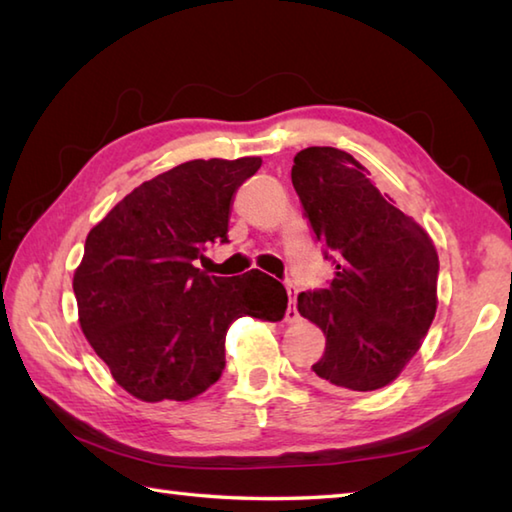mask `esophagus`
Segmentation results:
<instances>
[{
  "mask_svg": "<svg viewBox=\"0 0 512 512\" xmlns=\"http://www.w3.org/2000/svg\"><path fill=\"white\" fill-rule=\"evenodd\" d=\"M286 290H288V310H286V322L293 324L299 319V310H297V286L295 282H286Z\"/></svg>",
  "mask_w": 512,
  "mask_h": 512,
  "instance_id": "esophagus-1",
  "label": "esophagus"
}]
</instances>
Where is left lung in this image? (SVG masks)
<instances>
[{"label":"left lung","mask_w":512,"mask_h":512,"mask_svg":"<svg viewBox=\"0 0 512 512\" xmlns=\"http://www.w3.org/2000/svg\"><path fill=\"white\" fill-rule=\"evenodd\" d=\"M290 179L324 257L326 288L306 290L297 308L326 335L313 364L326 386L377 390L402 373L433 324L439 257L426 230L384 199L353 155L310 146Z\"/></svg>","instance_id":"1"}]
</instances>
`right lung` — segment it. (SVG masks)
Masks as SVG:
<instances>
[{"instance_id":"1","label":"right lung","mask_w":512,"mask_h":512,"mask_svg":"<svg viewBox=\"0 0 512 512\" xmlns=\"http://www.w3.org/2000/svg\"><path fill=\"white\" fill-rule=\"evenodd\" d=\"M262 159H193L137 186L90 230L73 290L88 344L142 402H186L226 366V330L250 315L279 322L286 288L259 270L208 277L195 268L228 244L235 193Z\"/></svg>"}]
</instances>
